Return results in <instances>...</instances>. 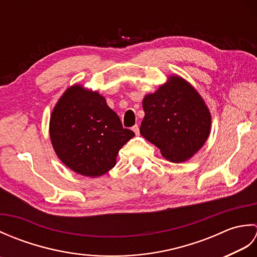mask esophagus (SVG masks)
I'll use <instances>...</instances> for the list:
<instances>
[{
  "label": "esophagus",
  "instance_id": "1",
  "mask_svg": "<svg viewBox=\"0 0 257 257\" xmlns=\"http://www.w3.org/2000/svg\"><path fill=\"white\" fill-rule=\"evenodd\" d=\"M133 132L136 134V136L139 135V125L138 124H135L133 127Z\"/></svg>",
  "mask_w": 257,
  "mask_h": 257
}]
</instances>
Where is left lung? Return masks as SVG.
I'll return each mask as SVG.
<instances>
[{"label":"left lung","mask_w":257,"mask_h":257,"mask_svg":"<svg viewBox=\"0 0 257 257\" xmlns=\"http://www.w3.org/2000/svg\"><path fill=\"white\" fill-rule=\"evenodd\" d=\"M140 134L167 160L180 163L198 152L211 132V112L194 87L178 75L144 97Z\"/></svg>","instance_id":"obj_1"}]
</instances>
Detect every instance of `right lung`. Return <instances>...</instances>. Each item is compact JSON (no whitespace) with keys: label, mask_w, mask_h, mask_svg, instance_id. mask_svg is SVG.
<instances>
[{"label":"right lung","mask_w":257,"mask_h":257,"mask_svg":"<svg viewBox=\"0 0 257 257\" xmlns=\"http://www.w3.org/2000/svg\"><path fill=\"white\" fill-rule=\"evenodd\" d=\"M135 136L97 90L75 84L64 91L50 119L57 157L70 170L97 178L116 166L119 150Z\"/></svg>","instance_id":"right-lung-1"}]
</instances>
